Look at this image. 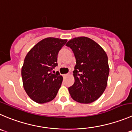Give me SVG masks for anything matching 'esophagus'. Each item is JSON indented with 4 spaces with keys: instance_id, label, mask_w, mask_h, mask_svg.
<instances>
[{
    "instance_id": "esophagus-1",
    "label": "esophagus",
    "mask_w": 132,
    "mask_h": 132,
    "mask_svg": "<svg viewBox=\"0 0 132 132\" xmlns=\"http://www.w3.org/2000/svg\"><path fill=\"white\" fill-rule=\"evenodd\" d=\"M69 75V74H64L63 75V77H66V76H67Z\"/></svg>"
}]
</instances>
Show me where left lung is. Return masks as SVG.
Returning a JSON list of instances; mask_svg holds the SVG:
<instances>
[{"label":"left lung","mask_w":132,"mask_h":132,"mask_svg":"<svg viewBox=\"0 0 132 132\" xmlns=\"http://www.w3.org/2000/svg\"><path fill=\"white\" fill-rule=\"evenodd\" d=\"M72 50L76 60L73 71L75 83L69 87L73 100L89 104L104 92L110 68L104 50L91 39L75 37L66 44Z\"/></svg>","instance_id":"1"}]
</instances>
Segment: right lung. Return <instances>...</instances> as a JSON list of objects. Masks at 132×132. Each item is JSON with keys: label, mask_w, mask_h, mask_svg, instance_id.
Here are the masks:
<instances>
[{"label": "right lung", "mask_w": 132, "mask_h": 132, "mask_svg": "<svg viewBox=\"0 0 132 132\" xmlns=\"http://www.w3.org/2000/svg\"><path fill=\"white\" fill-rule=\"evenodd\" d=\"M67 41L47 37L26 54L21 69L22 84L27 95L36 102H48L56 97L63 77L58 72L53 73L52 69L57 65L58 52Z\"/></svg>", "instance_id": "add662e5"}]
</instances>
